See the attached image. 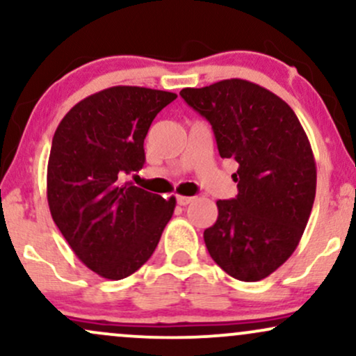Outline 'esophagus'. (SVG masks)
I'll list each match as a JSON object with an SVG mask.
<instances>
[{
  "label": "esophagus",
  "mask_w": 356,
  "mask_h": 356,
  "mask_svg": "<svg viewBox=\"0 0 356 356\" xmlns=\"http://www.w3.org/2000/svg\"><path fill=\"white\" fill-rule=\"evenodd\" d=\"M194 201V197H189V195H177V204L179 206H187Z\"/></svg>",
  "instance_id": "1"
}]
</instances>
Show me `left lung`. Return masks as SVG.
<instances>
[{
	"label": "left lung",
	"mask_w": 356,
	"mask_h": 356,
	"mask_svg": "<svg viewBox=\"0 0 356 356\" xmlns=\"http://www.w3.org/2000/svg\"><path fill=\"white\" fill-rule=\"evenodd\" d=\"M186 104L209 122L219 155L239 164L238 195L218 201L204 231L216 264L239 281H259L295 252L316 194V164L293 108L252 81L231 79L182 88Z\"/></svg>",
	"instance_id": "8db88e82"
}]
</instances>
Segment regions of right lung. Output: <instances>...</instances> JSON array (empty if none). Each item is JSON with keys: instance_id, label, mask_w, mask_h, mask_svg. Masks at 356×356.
I'll list each match as a JSON object with an SVG mask.
<instances>
[{"instance_id": "1", "label": "right lung", "mask_w": 356, "mask_h": 356, "mask_svg": "<svg viewBox=\"0 0 356 356\" xmlns=\"http://www.w3.org/2000/svg\"><path fill=\"white\" fill-rule=\"evenodd\" d=\"M172 92L110 87L73 107L53 136L47 172L51 218L85 266L124 280L149 261L175 197L147 192L125 175L145 162L144 138Z\"/></svg>"}]
</instances>
